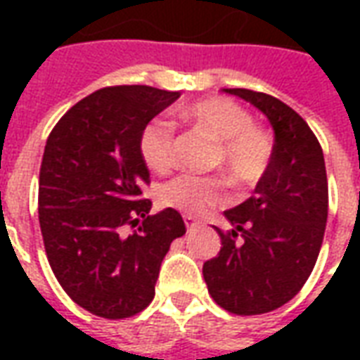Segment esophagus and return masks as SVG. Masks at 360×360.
Here are the masks:
<instances>
[{
	"label": "esophagus",
	"mask_w": 360,
	"mask_h": 360,
	"mask_svg": "<svg viewBox=\"0 0 360 360\" xmlns=\"http://www.w3.org/2000/svg\"><path fill=\"white\" fill-rule=\"evenodd\" d=\"M185 226H187V229L188 231H193V229H195L196 226H198V221H196L195 218H191V216H185Z\"/></svg>",
	"instance_id": "1"
}]
</instances>
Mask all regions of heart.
Instances as JSON below:
<instances>
[{"label": "heart", "mask_w": 360, "mask_h": 360, "mask_svg": "<svg viewBox=\"0 0 360 360\" xmlns=\"http://www.w3.org/2000/svg\"><path fill=\"white\" fill-rule=\"evenodd\" d=\"M179 115L218 142L212 165L226 173L233 185L255 187L264 179L274 158V142L264 129L255 125L243 105L224 96H210L188 103ZM173 142L175 131L169 121H148L139 134V154L144 165L156 173L169 172ZM226 200V181L221 177L179 175L160 191V202L191 218L202 216Z\"/></svg>", "instance_id": "obj_1"}]
</instances>
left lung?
Wrapping results in <instances>:
<instances>
[{"mask_svg":"<svg viewBox=\"0 0 360 360\" xmlns=\"http://www.w3.org/2000/svg\"><path fill=\"white\" fill-rule=\"evenodd\" d=\"M250 102L274 127V158L255 195L224 212L229 231L218 257L204 262L208 293L239 316L283 307L316 264L328 219V177L322 146L307 121L264 92L226 89Z\"/></svg>","mask_w":360,"mask_h":360,"instance_id":"1","label":"left lung"}]
</instances>
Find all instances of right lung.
<instances>
[{
  "label": "right lung",
  "mask_w": 360,
  "mask_h": 360,
  "mask_svg": "<svg viewBox=\"0 0 360 360\" xmlns=\"http://www.w3.org/2000/svg\"><path fill=\"white\" fill-rule=\"evenodd\" d=\"M179 92L108 86L77 102L51 129L38 185V219L51 270L79 307L121 320L154 299L162 260L185 221L173 208L148 216L142 127ZM131 231H128V227Z\"/></svg>",
  "instance_id": "add662e5"
}]
</instances>
